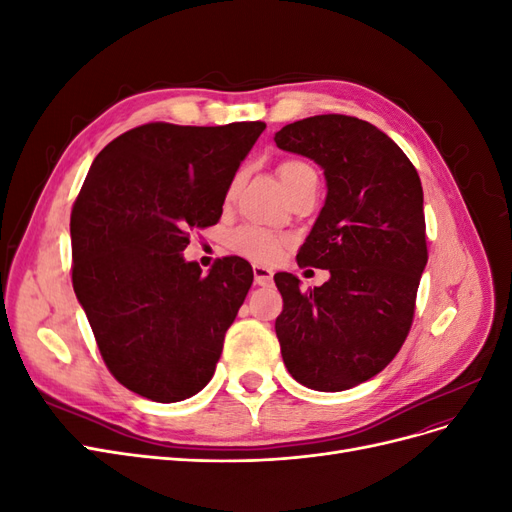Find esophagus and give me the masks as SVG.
<instances>
[{
	"label": "esophagus",
	"mask_w": 512,
	"mask_h": 512,
	"mask_svg": "<svg viewBox=\"0 0 512 512\" xmlns=\"http://www.w3.org/2000/svg\"><path fill=\"white\" fill-rule=\"evenodd\" d=\"M271 280H273V271H271V269L260 267V265L254 267V282H256L258 286H269Z\"/></svg>",
	"instance_id": "esophagus-1"
}]
</instances>
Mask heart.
<instances>
[{
	"mask_svg": "<svg viewBox=\"0 0 512 512\" xmlns=\"http://www.w3.org/2000/svg\"><path fill=\"white\" fill-rule=\"evenodd\" d=\"M309 175H316V173L312 164H307L305 160L288 158L277 164V177H280L286 192H290L294 185ZM235 190H237V181H232L228 188V198L235 194ZM228 247L235 254L247 258L250 262H256V265H273V262L280 260V256L284 254L286 239L275 235V232L267 228L247 224L230 232Z\"/></svg>",
	"mask_w": 512,
	"mask_h": 512,
	"instance_id": "1",
	"label": "heart"
}]
</instances>
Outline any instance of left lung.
<instances>
[{"label":"left lung","mask_w":512,"mask_h":512,"mask_svg":"<svg viewBox=\"0 0 512 512\" xmlns=\"http://www.w3.org/2000/svg\"><path fill=\"white\" fill-rule=\"evenodd\" d=\"M275 143L320 164L329 190L297 254L329 282L301 290L297 275L273 277L282 359L307 389L346 391L380 374L410 333L427 265L421 179L397 143L348 115L288 123Z\"/></svg>","instance_id":"1"}]
</instances>
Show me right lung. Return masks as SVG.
<instances>
[{
    "mask_svg": "<svg viewBox=\"0 0 512 512\" xmlns=\"http://www.w3.org/2000/svg\"><path fill=\"white\" fill-rule=\"evenodd\" d=\"M267 126L153 121L108 143L70 215L72 286L119 384L160 404L205 389L254 282L226 256L185 262L190 232L220 222L239 164Z\"/></svg>",
    "mask_w": 512,
    "mask_h": 512,
    "instance_id": "add662e5",
    "label": "right lung"
}]
</instances>
